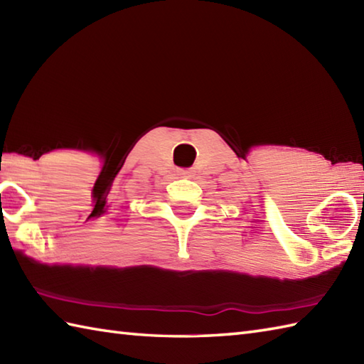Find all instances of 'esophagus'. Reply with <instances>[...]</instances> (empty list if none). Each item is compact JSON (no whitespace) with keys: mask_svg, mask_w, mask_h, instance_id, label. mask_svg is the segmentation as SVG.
<instances>
[{"mask_svg":"<svg viewBox=\"0 0 364 364\" xmlns=\"http://www.w3.org/2000/svg\"><path fill=\"white\" fill-rule=\"evenodd\" d=\"M178 173H180L181 176H191L192 170L191 168H180V170H178Z\"/></svg>","mask_w":364,"mask_h":364,"instance_id":"34e87169","label":"esophagus"}]
</instances>
